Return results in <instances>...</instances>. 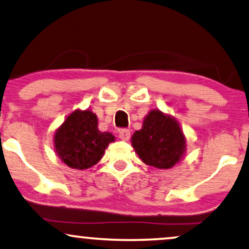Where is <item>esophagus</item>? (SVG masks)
Instances as JSON below:
<instances>
[{
    "label": "esophagus",
    "instance_id": "34e87169",
    "mask_svg": "<svg viewBox=\"0 0 249 249\" xmlns=\"http://www.w3.org/2000/svg\"><path fill=\"white\" fill-rule=\"evenodd\" d=\"M119 137H120V140L122 141H128L129 138H130V131H129L128 129H121V130L119 131Z\"/></svg>",
    "mask_w": 249,
    "mask_h": 249
}]
</instances>
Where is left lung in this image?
Segmentation results:
<instances>
[{
    "instance_id": "obj_1",
    "label": "left lung",
    "mask_w": 249,
    "mask_h": 249,
    "mask_svg": "<svg viewBox=\"0 0 249 249\" xmlns=\"http://www.w3.org/2000/svg\"><path fill=\"white\" fill-rule=\"evenodd\" d=\"M131 145L145 164L170 169L183 159L186 137L175 118L154 108L144 118L140 130L134 132Z\"/></svg>"
}]
</instances>
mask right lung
I'll return each mask as SVG.
<instances>
[{
	"mask_svg": "<svg viewBox=\"0 0 249 249\" xmlns=\"http://www.w3.org/2000/svg\"><path fill=\"white\" fill-rule=\"evenodd\" d=\"M115 141L111 132L98 129V119L90 108H77L66 117L53 134L54 152L73 169H88L98 163L108 144Z\"/></svg>",
	"mask_w": 249,
	"mask_h": 249,
	"instance_id": "obj_1",
	"label": "right lung"
}]
</instances>
